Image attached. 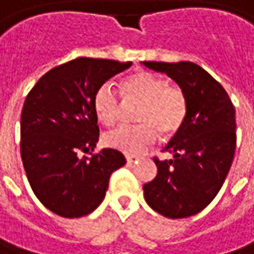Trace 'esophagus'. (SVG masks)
Masks as SVG:
<instances>
[{"mask_svg":"<svg viewBox=\"0 0 254 254\" xmlns=\"http://www.w3.org/2000/svg\"><path fill=\"white\" fill-rule=\"evenodd\" d=\"M126 159H127V162H128V163H133L134 160H137V156H133V154H127V156H126Z\"/></svg>","mask_w":254,"mask_h":254,"instance_id":"1","label":"esophagus"}]
</instances>
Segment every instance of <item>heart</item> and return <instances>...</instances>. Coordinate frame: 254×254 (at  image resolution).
Returning a JSON list of instances; mask_svg holds the SVG:
<instances>
[{
    "label": "heart",
    "instance_id": "heart-1",
    "mask_svg": "<svg viewBox=\"0 0 254 254\" xmlns=\"http://www.w3.org/2000/svg\"><path fill=\"white\" fill-rule=\"evenodd\" d=\"M121 97L124 101H140L137 107V126H123L108 133L104 141L108 147L126 154L141 153L156 140L157 131L163 137L176 134L188 114V100L179 86L147 70H137L121 81ZM97 118L107 127L117 124L121 102L105 83L100 86L92 100Z\"/></svg>",
    "mask_w": 254,
    "mask_h": 254
}]
</instances>
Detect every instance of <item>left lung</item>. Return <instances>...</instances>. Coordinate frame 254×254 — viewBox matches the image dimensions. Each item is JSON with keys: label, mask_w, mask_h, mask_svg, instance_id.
<instances>
[{"label": "left lung", "mask_w": 254, "mask_h": 254, "mask_svg": "<svg viewBox=\"0 0 254 254\" xmlns=\"http://www.w3.org/2000/svg\"><path fill=\"white\" fill-rule=\"evenodd\" d=\"M179 85L188 100L181 130L154 157L157 175L144 184L146 202L168 218H185L205 208L221 190L236 150V111L226 89L192 62H143Z\"/></svg>", "instance_id": "1"}]
</instances>
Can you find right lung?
I'll list each match as a JSON object with an SVG mask.
<instances>
[{"instance_id":"obj_1","label":"right lung","mask_w":254,"mask_h":254,"mask_svg":"<svg viewBox=\"0 0 254 254\" xmlns=\"http://www.w3.org/2000/svg\"><path fill=\"white\" fill-rule=\"evenodd\" d=\"M131 62L78 58L45 73L21 111L20 153L39 201L64 218H79L102 202L110 176L126 165L116 149L94 153L100 128L92 100ZM81 153L91 156L80 157Z\"/></svg>"}]
</instances>
